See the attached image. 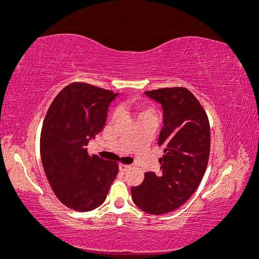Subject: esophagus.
I'll return each instance as SVG.
<instances>
[{
    "label": "esophagus",
    "instance_id": "34e87169",
    "mask_svg": "<svg viewBox=\"0 0 259 259\" xmlns=\"http://www.w3.org/2000/svg\"><path fill=\"white\" fill-rule=\"evenodd\" d=\"M132 166L131 165H126V164H120V170L125 173V171H127Z\"/></svg>",
    "mask_w": 259,
    "mask_h": 259
}]
</instances>
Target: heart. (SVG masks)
<instances>
[{"mask_svg":"<svg viewBox=\"0 0 259 259\" xmlns=\"http://www.w3.org/2000/svg\"><path fill=\"white\" fill-rule=\"evenodd\" d=\"M121 109L125 111H128L138 117V120L143 119L146 116H156V110L155 108L148 104V103H138V101H134V103H127L121 105ZM119 112L115 110L113 112V117H115Z\"/></svg>","mask_w":259,"mask_h":259,"instance_id":"1","label":"heart"}]
</instances>
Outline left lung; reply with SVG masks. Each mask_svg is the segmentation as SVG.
I'll list each match as a JSON object with an SVG mask.
<instances>
[{"label": "left lung", "mask_w": 259, "mask_h": 259, "mask_svg": "<svg viewBox=\"0 0 259 259\" xmlns=\"http://www.w3.org/2000/svg\"><path fill=\"white\" fill-rule=\"evenodd\" d=\"M162 105L163 127L158 140L164 146L161 173L145 174L132 187L135 204L148 214L163 215L182 206L197 190L207 167L210 130L200 101L186 88L145 92Z\"/></svg>", "instance_id": "left-lung-1"}]
</instances>
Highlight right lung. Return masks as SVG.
I'll return each instance as SVG.
<instances>
[{
    "label": "right lung",
    "instance_id": "obj_1",
    "mask_svg": "<svg viewBox=\"0 0 259 259\" xmlns=\"http://www.w3.org/2000/svg\"><path fill=\"white\" fill-rule=\"evenodd\" d=\"M117 94L84 82L62 89L44 119L40 152L46 177L67 207L90 211L105 202L119 173L116 162L90 155V140L104 128Z\"/></svg>",
    "mask_w": 259,
    "mask_h": 259
}]
</instances>
